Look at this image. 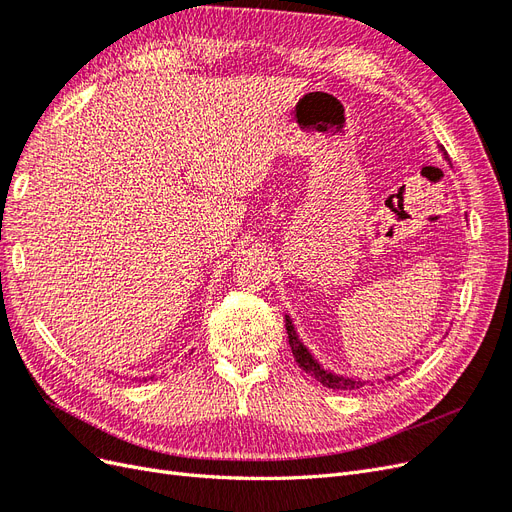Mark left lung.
Returning a JSON list of instances; mask_svg holds the SVG:
<instances>
[{
    "mask_svg": "<svg viewBox=\"0 0 512 512\" xmlns=\"http://www.w3.org/2000/svg\"><path fill=\"white\" fill-rule=\"evenodd\" d=\"M444 151V149H442ZM446 156V153H444ZM286 331H288V344L292 348V354H294V361L299 363V367L305 371V374H309L312 378H316L320 384L327 386V389H335V391H352V389H359V386H365L367 380H359V378H346V376H339V374H333V371L324 369L316 359L314 354L309 352L303 342L299 339L297 331H294V324L290 320V316L286 314ZM395 376H386V380H393Z\"/></svg>",
    "mask_w": 512,
    "mask_h": 512,
    "instance_id": "left-lung-1",
    "label": "left lung"
}]
</instances>
